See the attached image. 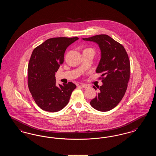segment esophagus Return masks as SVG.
<instances>
[{
  "label": "esophagus",
  "instance_id": "esophagus-1",
  "mask_svg": "<svg viewBox=\"0 0 156 156\" xmlns=\"http://www.w3.org/2000/svg\"><path fill=\"white\" fill-rule=\"evenodd\" d=\"M80 86L82 88H88L89 87V86L87 85H86V84H81Z\"/></svg>",
  "mask_w": 156,
  "mask_h": 156
}]
</instances>
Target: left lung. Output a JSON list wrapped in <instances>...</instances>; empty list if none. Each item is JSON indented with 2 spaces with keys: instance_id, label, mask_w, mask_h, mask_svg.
I'll return each mask as SVG.
<instances>
[{
  "instance_id": "1",
  "label": "left lung",
  "mask_w": 156,
  "mask_h": 156,
  "mask_svg": "<svg viewBox=\"0 0 156 156\" xmlns=\"http://www.w3.org/2000/svg\"><path fill=\"white\" fill-rule=\"evenodd\" d=\"M82 40L97 43L101 52L96 72L102 74L103 84L90 104L97 111H109L118 105L126 92L130 71L128 55L122 45L108 35L100 34ZM94 88L97 89L95 87Z\"/></svg>"
}]
</instances>
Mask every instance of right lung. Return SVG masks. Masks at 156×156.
<instances>
[{
	"mask_svg": "<svg viewBox=\"0 0 156 156\" xmlns=\"http://www.w3.org/2000/svg\"><path fill=\"white\" fill-rule=\"evenodd\" d=\"M78 37L49 38L35 48L28 66V87L37 105L56 112L67 105L76 85L71 82L57 86L55 73L64 62L67 47Z\"/></svg>",
	"mask_w": 156,
	"mask_h": 156,
	"instance_id": "1",
	"label": "right lung"
}]
</instances>
